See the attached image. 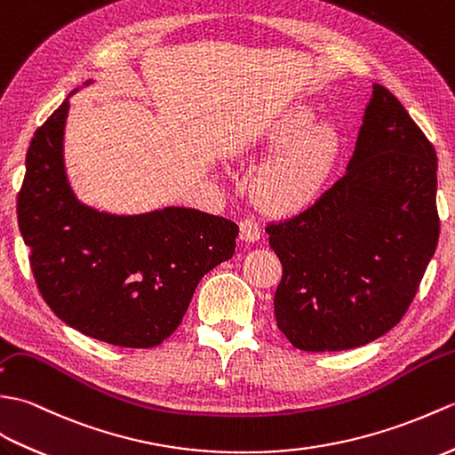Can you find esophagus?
Returning a JSON list of instances; mask_svg holds the SVG:
<instances>
[{"label": "esophagus", "instance_id": "34e87169", "mask_svg": "<svg viewBox=\"0 0 455 455\" xmlns=\"http://www.w3.org/2000/svg\"><path fill=\"white\" fill-rule=\"evenodd\" d=\"M239 237L247 241V243H255L260 239V228L253 220H241L239 221Z\"/></svg>", "mask_w": 455, "mask_h": 455}]
</instances>
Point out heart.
I'll return each mask as SVG.
<instances>
[{
  "instance_id": "b5f03b06",
  "label": "heart",
  "mask_w": 455,
  "mask_h": 455,
  "mask_svg": "<svg viewBox=\"0 0 455 455\" xmlns=\"http://www.w3.org/2000/svg\"><path fill=\"white\" fill-rule=\"evenodd\" d=\"M315 123L317 116L309 107L291 105L251 128L237 142L239 156L280 149L253 180L255 200L268 214L291 216L306 210L335 171L342 136L337 126Z\"/></svg>"
}]
</instances>
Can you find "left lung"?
<instances>
[{
	"instance_id": "left-lung-1",
	"label": "left lung",
	"mask_w": 455,
	"mask_h": 455,
	"mask_svg": "<svg viewBox=\"0 0 455 455\" xmlns=\"http://www.w3.org/2000/svg\"><path fill=\"white\" fill-rule=\"evenodd\" d=\"M436 169L405 107L373 84L347 173L301 214L267 226L282 262L276 325L291 345L348 350L397 325L436 251Z\"/></svg>"
}]
</instances>
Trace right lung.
Instances as JSON below:
<instances>
[{
	"mask_svg": "<svg viewBox=\"0 0 455 455\" xmlns=\"http://www.w3.org/2000/svg\"><path fill=\"white\" fill-rule=\"evenodd\" d=\"M68 108L66 99L36 128L17 196L40 296L91 339L157 347L180 325L202 276L234 257L239 228L193 208L115 216L82 204L64 169Z\"/></svg>",
	"mask_w": 455,
	"mask_h": 455,
	"instance_id": "right-lung-1",
	"label": "right lung"
}]
</instances>
